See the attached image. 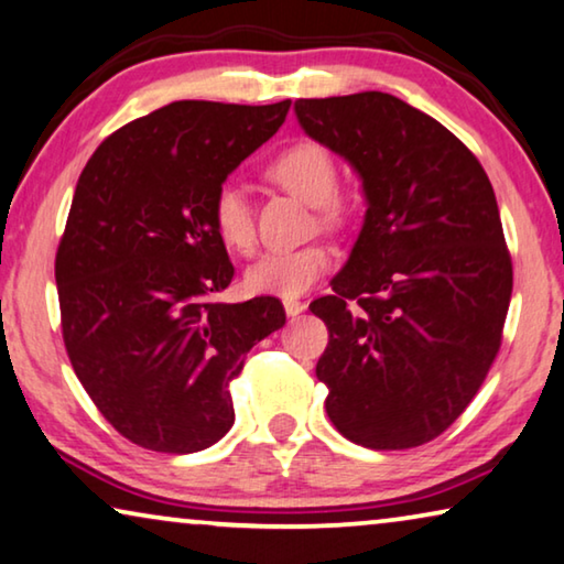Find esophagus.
Segmentation results:
<instances>
[{"instance_id": "1", "label": "esophagus", "mask_w": 564, "mask_h": 564, "mask_svg": "<svg viewBox=\"0 0 564 564\" xmlns=\"http://www.w3.org/2000/svg\"><path fill=\"white\" fill-rule=\"evenodd\" d=\"M283 308H285V314H289V316H299L301 311H306V304H304V301H299V299H283Z\"/></svg>"}]
</instances>
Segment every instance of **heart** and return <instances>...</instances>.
Here are the masks:
<instances>
[{
	"label": "heart",
	"instance_id": "b5f03b06",
	"mask_svg": "<svg viewBox=\"0 0 564 564\" xmlns=\"http://www.w3.org/2000/svg\"><path fill=\"white\" fill-rule=\"evenodd\" d=\"M265 176L289 189L291 195L314 205L318 220L329 228H336L344 220V205L334 197L339 187V172H336L334 156L322 144L299 141V144L285 147L265 164ZM209 217H213L217 240L230 253H253L258 242L256 220L242 187L235 182H223L213 195ZM332 263V250L322 242L291 250H271L248 268L246 289L250 293H263V296H301L329 271Z\"/></svg>",
	"mask_w": 564,
	"mask_h": 564
}]
</instances>
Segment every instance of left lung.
Instances as JSON below:
<instances>
[{
    "mask_svg": "<svg viewBox=\"0 0 564 564\" xmlns=\"http://www.w3.org/2000/svg\"><path fill=\"white\" fill-rule=\"evenodd\" d=\"M293 108L367 199L334 293L308 306L329 329L316 365L326 413L365 448H415L456 423L501 347L511 256L494 187L464 141L390 94Z\"/></svg>",
    "mask_w": 564,
    "mask_h": 564,
    "instance_id": "left-lung-1",
    "label": "left lung"
}]
</instances>
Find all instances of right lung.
<instances>
[{"instance_id": "1", "label": "right lung", "mask_w": 564, "mask_h": 564, "mask_svg": "<svg viewBox=\"0 0 564 564\" xmlns=\"http://www.w3.org/2000/svg\"><path fill=\"white\" fill-rule=\"evenodd\" d=\"M289 108L174 100L113 131L80 174L55 256L63 341L100 415L141 448L220 441L230 382L285 324L273 296L209 301L235 273L209 205Z\"/></svg>"}]
</instances>
